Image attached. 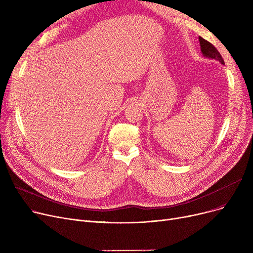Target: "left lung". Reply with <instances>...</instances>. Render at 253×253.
I'll use <instances>...</instances> for the list:
<instances>
[{
    "label": "left lung",
    "instance_id": "left-lung-1",
    "mask_svg": "<svg viewBox=\"0 0 253 253\" xmlns=\"http://www.w3.org/2000/svg\"><path fill=\"white\" fill-rule=\"evenodd\" d=\"M199 41H200V45H201V51L203 53V55L208 57V58H212L215 59L217 61H219L220 63L224 64V61L220 55V53L217 51V49L212 45L210 42L206 41L205 39L199 37Z\"/></svg>",
    "mask_w": 253,
    "mask_h": 253
}]
</instances>
